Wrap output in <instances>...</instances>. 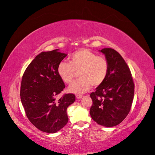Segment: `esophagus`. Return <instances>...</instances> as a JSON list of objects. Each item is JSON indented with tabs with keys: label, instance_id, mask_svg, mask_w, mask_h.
<instances>
[{
	"label": "esophagus",
	"instance_id": "34e87169",
	"mask_svg": "<svg viewBox=\"0 0 155 155\" xmlns=\"http://www.w3.org/2000/svg\"><path fill=\"white\" fill-rule=\"evenodd\" d=\"M82 97V96L81 94H77L76 95V98L77 99H81Z\"/></svg>",
	"mask_w": 155,
	"mask_h": 155
}]
</instances>
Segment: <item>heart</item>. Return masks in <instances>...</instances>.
Segmentation results:
<instances>
[{"label":"heart","instance_id":"b5f03b06","mask_svg":"<svg viewBox=\"0 0 155 155\" xmlns=\"http://www.w3.org/2000/svg\"><path fill=\"white\" fill-rule=\"evenodd\" d=\"M108 71L109 63L106 58L86 48L74 51L70 56V63L61 61L57 68L59 77L68 84L73 82L76 72H78L80 78L68 88L69 92L77 94L88 92L92 86L101 85Z\"/></svg>","mask_w":155,"mask_h":155}]
</instances>
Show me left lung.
<instances>
[{
    "label": "left lung",
    "instance_id": "obj_1",
    "mask_svg": "<svg viewBox=\"0 0 155 155\" xmlns=\"http://www.w3.org/2000/svg\"><path fill=\"white\" fill-rule=\"evenodd\" d=\"M99 51L108 61L109 71L103 84L90 94L93 104L90 114L98 124L109 128L120 124L128 114L134 84L129 67L120 54L110 48Z\"/></svg>",
    "mask_w": 155,
    "mask_h": 155
}]
</instances>
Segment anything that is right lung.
Instances as JSON below:
<instances>
[{
  "instance_id": "1",
  "label": "right lung",
  "mask_w": 155,
  "mask_h": 155,
  "mask_svg": "<svg viewBox=\"0 0 155 155\" xmlns=\"http://www.w3.org/2000/svg\"><path fill=\"white\" fill-rule=\"evenodd\" d=\"M67 56L59 49L42 51L34 58L23 73L21 101L30 122L42 132L55 133L68 122L67 109L74 102V94L57 96L65 88L57 68Z\"/></svg>"
}]
</instances>
